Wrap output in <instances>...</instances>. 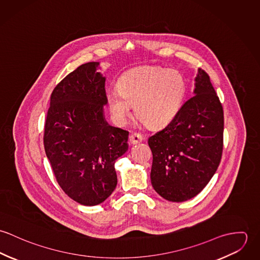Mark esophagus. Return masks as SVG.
Instances as JSON below:
<instances>
[{"instance_id":"1","label":"esophagus","mask_w":260,"mask_h":260,"mask_svg":"<svg viewBox=\"0 0 260 260\" xmlns=\"http://www.w3.org/2000/svg\"><path fill=\"white\" fill-rule=\"evenodd\" d=\"M129 140L131 142V144H138L143 141V136L140 133L135 132V133L131 134V136L129 137Z\"/></svg>"}]
</instances>
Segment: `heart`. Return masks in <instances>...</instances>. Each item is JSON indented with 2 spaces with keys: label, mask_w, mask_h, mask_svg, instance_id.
<instances>
[{
  "label": "heart",
  "mask_w": 260,
  "mask_h": 260,
  "mask_svg": "<svg viewBox=\"0 0 260 260\" xmlns=\"http://www.w3.org/2000/svg\"><path fill=\"white\" fill-rule=\"evenodd\" d=\"M187 92L185 78L179 71L161 67L131 70L118 82V90L107 94L114 120L123 124L135 105L136 114L149 126L170 122L182 106Z\"/></svg>",
  "instance_id": "heart-1"
}]
</instances>
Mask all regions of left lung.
<instances>
[{
  "label": "left lung",
  "instance_id": "left-lung-1",
  "mask_svg": "<svg viewBox=\"0 0 260 260\" xmlns=\"http://www.w3.org/2000/svg\"><path fill=\"white\" fill-rule=\"evenodd\" d=\"M223 129L221 102L208 74L198 69L194 96L163 129L149 137L155 191L172 202L200 193L219 166Z\"/></svg>",
  "mask_w": 260,
  "mask_h": 260
}]
</instances>
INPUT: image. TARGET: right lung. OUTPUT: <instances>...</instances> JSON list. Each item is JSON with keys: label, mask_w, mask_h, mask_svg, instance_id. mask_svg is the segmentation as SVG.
Wrapping results in <instances>:
<instances>
[{"label": "right lung", "mask_w": 260, "mask_h": 260, "mask_svg": "<svg viewBox=\"0 0 260 260\" xmlns=\"http://www.w3.org/2000/svg\"><path fill=\"white\" fill-rule=\"evenodd\" d=\"M89 62L67 75L53 90L44 147L62 190L76 202L94 206L117 185L115 162L128 150L129 132L110 126L105 78Z\"/></svg>", "instance_id": "add662e5"}]
</instances>
